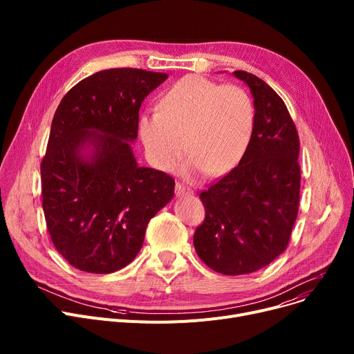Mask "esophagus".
Returning a JSON list of instances; mask_svg holds the SVG:
<instances>
[{
  "mask_svg": "<svg viewBox=\"0 0 354 354\" xmlns=\"http://www.w3.org/2000/svg\"><path fill=\"white\" fill-rule=\"evenodd\" d=\"M175 192H176V196H185V195H191L192 189H189L188 187H185V185H182V183H176Z\"/></svg>",
  "mask_w": 354,
  "mask_h": 354,
  "instance_id": "obj_1",
  "label": "esophagus"
}]
</instances>
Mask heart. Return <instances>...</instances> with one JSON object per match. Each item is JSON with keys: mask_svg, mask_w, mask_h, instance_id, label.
Wrapping results in <instances>:
<instances>
[{"mask_svg": "<svg viewBox=\"0 0 354 354\" xmlns=\"http://www.w3.org/2000/svg\"><path fill=\"white\" fill-rule=\"evenodd\" d=\"M255 110L248 93L236 84H219L188 74L167 88L158 111L139 118L146 155L158 169L171 172L191 153L187 174H228L245 155L252 138Z\"/></svg>", "mask_w": 354, "mask_h": 354, "instance_id": "b5f03b06", "label": "heart"}]
</instances>
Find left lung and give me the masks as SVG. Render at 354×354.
Returning a JSON list of instances; mask_svg holds the SVG:
<instances>
[{"label":"left lung","instance_id":"obj_1","mask_svg":"<svg viewBox=\"0 0 354 354\" xmlns=\"http://www.w3.org/2000/svg\"><path fill=\"white\" fill-rule=\"evenodd\" d=\"M251 88L255 122L238 166L199 195L205 219L194 245L211 270L250 274L284 252L299 214L300 140L283 99L259 77L236 70Z\"/></svg>","mask_w":354,"mask_h":354}]
</instances>
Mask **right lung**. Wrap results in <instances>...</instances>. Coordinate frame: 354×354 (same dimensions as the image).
<instances>
[{
	"instance_id": "right-lung-1",
	"label": "right lung",
	"mask_w": 354,
	"mask_h": 354,
	"mask_svg": "<svg viewBox=\"0 0 354 354\" xmlns=\"http://www.w3.org/2000/svg\"><path fill=\"white\" fill-rule=\"evenodd\" d=\"M166 79L142 68L103 70L71 87L55 110L40 166L43 211L55 250L74 268L110 274L132 263L149 221L174 196V178L139 167L129 143L138 138L142 102Z\"/></svg>"
}]
</instances>
